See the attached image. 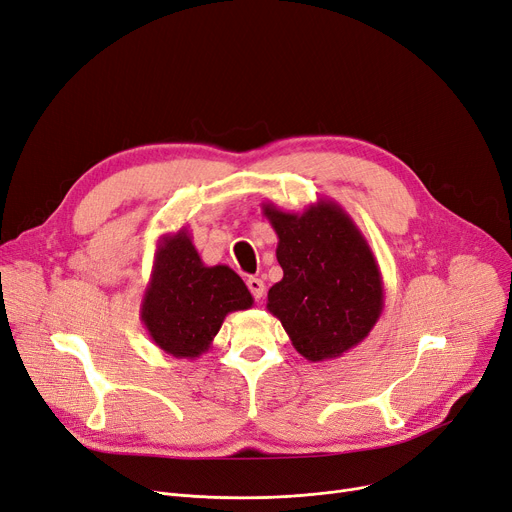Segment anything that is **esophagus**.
Returning <instances> with one entry per match:
<instances>
[{
	"mask_svg": "<svg viewBox=\"0 0 512 512\" xmlns=\"http://www.w3.org/2000/svg\"><path fill=\"white\" fill-rule=\"evenodd\" d=\"M247 286H249L251 294H253V297H255L257 301L263 297V292H265L263 280H259V278H249V280H247Z\"/></svg>",
	"mask_w": 512,
	"mask_h": 512,
	"instance_id": "1",
	"label": "esophagus"
}]
</instances>
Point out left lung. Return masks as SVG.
Wrapping results in <instances>:
<instances>
[{"mask_svg": "<svg viewBox=\"0 0 512 512\" xmlns=\"http://www.w3.org/2000/svg\"><path fill=\"white\" fill-rule=\"evenodd\" d=\"M278 234L282 280L267 292L292 346L311 363L338 359L361 344L384 311L380 265L336 201L319 199L303 213L263 203Z\"/></svg>", "mask_w": 512, "mask_h": 512, "instance_id": "1", "label": "left lung"}]
</instances>
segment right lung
Here are the masks:
<instances>
[{
    "label": "right lung",
    "instance_id": "obj_1",
    "mask_svg": "<svg viewBox=\"0 0 512 512\" xmlns=\"http://www.w3.org/2000/svg\"><path fill=\"white\" fill-rule=\"evenodd\" d=\"M251 307L245 282L228 265H205L186 228L157 240L141 321L166 355L191 361L201 357L226 315Z\"/></svg>",
    "mask_w": 512,
    "mask_h": 512
}]
</instances>
